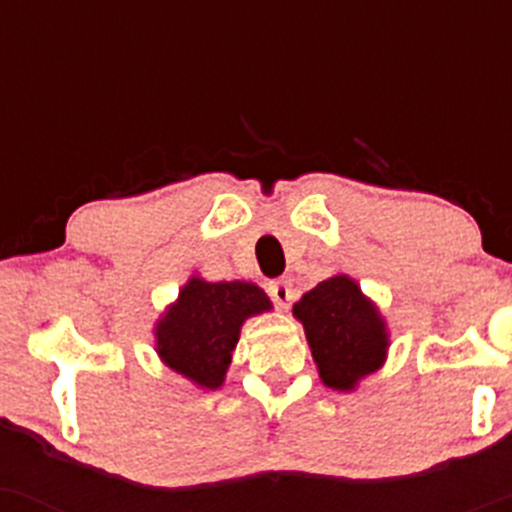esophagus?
Returning a JSON list of instances; mask_svg holds the SVG:
<instances>
[{
  "label": "esophagus",
  "mask_w": 512,
  "mask_h": 512,
  "mask_svg": "<svg viewBox=\"0 0 512 512\" xmlns=\"http://www.w3.org/2000/svg\"><path fill=\"white\" fill-rule=\"evenodd\" d=\"M267 292H270L272 302H275L280 309H287L289 302H292V285H289V280L270 282Z\"/></svg>",
  "instance_id": "esophagus-1"
}]
</instances>
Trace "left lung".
<instances>
[{
    "label": "left lung",
    "mask_w": 512,
    "mask_h": 512,
    "mask_svg": "<svg viewBox=\"0 0 512 512\" xmlns=\"http://www.w3.org/2000/svg\"><path fill=\"white\" fill-rule=\"evenodd\" d=\"M294 317L302 322L319 379L334 391H354L386 359L389 332L379 309L352 277L334 275L309 289Z\"/></svg>",
    "instance_id": "1"
}]
</instances>
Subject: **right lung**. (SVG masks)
<instances>
[{
  "mask_svg": "<svg viewBox=\"0 0 512 512\" xmlns=\"http://www.w3.org/2000/svg\"><path fill=\"white\" fill-rule=\"evenodd\" d=\"M272 302L252 282H205L190 277L156 324V352L165 366L200 389H220L247 317Z\"/></svg>",
  "mask_w": 512,
  "mask_h": 512,
  "instance_id": "1",
  "label": "right lung"
}]
</instances>
